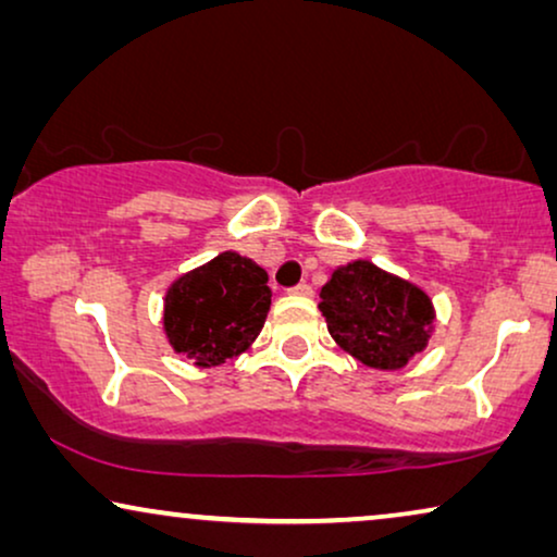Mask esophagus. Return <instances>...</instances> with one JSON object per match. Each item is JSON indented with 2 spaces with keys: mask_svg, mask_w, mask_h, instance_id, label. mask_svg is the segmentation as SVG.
I'll use <instances>...</instances> for the list:
<instances>
[{
  "mask_svg": "<svg viewBox=\"0 0 557 557\" xmlns=\"http://www.w3.org/2000/svg\"><path fill=\"white\" fill-rule=\"evenodd\" d=\"M288 294H296V296H311V286L307 284V281H301V284H296L288 288Z\"/></svg>",
  "mask_w": 557,
  "mask_h": 557,
  "instance_id": "34e87169",
  "label": "esophagus"
}]
</instances>
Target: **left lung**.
<instances>
[{
    "label": "left lung",
    "instance_id": "obj_1",
    "mask_svg": "<svg viewBox=\"0 0 557 557\" xmlns=\"http://www.w3.org/2000/svg\"><path fill=\"white\" fill-rule=\"evenodd\" d=\"M319 296L334 342L368 368L398 370L429 342V296L370 261L339 265Z\"/></svg>",
    "mask_w": 557,
    "mask_h": 557
}]
</instances>
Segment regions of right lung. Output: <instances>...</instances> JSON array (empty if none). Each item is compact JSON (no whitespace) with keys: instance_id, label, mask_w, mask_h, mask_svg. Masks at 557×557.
<instances>
[{"instance_id":"1","label":"right lung","mask_w":557,"mask_h":557,"mask_svg":"<svg viewBox=\"0 0 557 557\" xmlns=\"http://www.w3.org/2000/svg\"><path fill=\"white\" fill-rule=\"evenodd\" d=\"M265 281L261 265L238 253H220L174 281L164 301V330L172 347L200 368L238 357L261 332L271 307Z\"/></svg>"}]
</instances>
